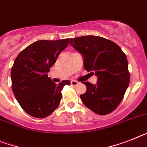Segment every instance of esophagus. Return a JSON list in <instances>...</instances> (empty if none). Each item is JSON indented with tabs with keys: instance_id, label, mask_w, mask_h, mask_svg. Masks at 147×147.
Returning a JSON list of instances; mask_svg holds the SVG:
<instances>
[{
	"instance_id": "34e87169",
	"label": "esophagus",
	"mask_w": 147,
	"mask_h": 147,
	"mask_svg": "<svg viewBox=\"0 0 147 147\" xmlns=\"http://www.w3.org/2000/svg\"><path fill=\"white\" fill-rule=\"evenodd\" d=\"M78 83L79 82H77V81H76V80H71V86H76V85H78Z\"/></svg>"
}]
</instances>
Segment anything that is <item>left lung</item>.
<instances>
[{
  "mask_svg": "<svg viewBox=\"0 0 147 147\" xmlns=\"http://www.w3.org/2000/svg\"><path fill=\"white\" fill-rule=\"evenodd\" d=\"M70 43L83 58L85 70L98 76L95 85L84 82L86 92L82 103L99 115L113 112L123 99L129 85L128 60L114 42L93 35L70 39Z\"/></svg>",
  "mask_w": 147,
  "mask_h": 147,
  "instance_id": "obj_1",
  "label": "left lung"
}]
</instances>
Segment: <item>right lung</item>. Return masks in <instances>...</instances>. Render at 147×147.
<instances>
[{"instance_id": "obj_1", "label": "right lung", "mask_w": 147, "mask_h": 147, "mask_svg": "<svg viewBox=\"0 0 147 147\" xmlns=\"http://www.w3.org/2000/svg\"><path fill=\"white\" fill-rule=\"evenodd\" d=\"M69 44V39L37 40L18 55L11 69L12 88L19 105L30 116L45 118L59 107L61 90L69 80L56 85L48 77L61 51Z\"/></svg>"}]
</instances>
